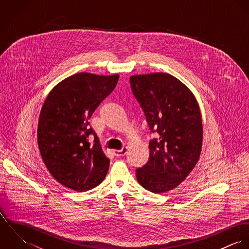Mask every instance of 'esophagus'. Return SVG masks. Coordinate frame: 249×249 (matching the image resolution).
Returning <instances> with one entry per match:
<instances>
[{
    "instance_id": "esophagus-1",
    "label": "esophagus",
    "mask_w": 249,
    "mask_h": 249,
    "mask_svg": "<svg viewBox=\"0 0 249 249\" xmlns=\"http://www.w3.org/2000/svg\"><path fill=\"white\" fill-rule=\"evenodd\" d=\"M126 152H127V146H124L123 148L114 151L116 156H124L126 154Z\"/></svg>"
}]
</instances>
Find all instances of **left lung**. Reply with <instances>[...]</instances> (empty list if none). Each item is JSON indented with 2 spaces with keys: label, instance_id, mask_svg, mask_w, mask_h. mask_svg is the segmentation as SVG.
Segmentation results:
<instances>
[{
  "label": "left lung",
  "instance_id": "8db88e82",
  "mask_svg": "<svg viewBox=\"0 0 249 249\" xmlns=\"http://www.w3.org/2000/svg\"><path fill=\"white\" fill-rule=\"evenodd\" d=\"M129 80L151 132L157 133L149 142V159L136 170V178L154 194L171 191L199 159L203 139L199 106L192 91L170 73L136 74Z\"/></svg>",
  "mask_w": 249,
  "mask_h": 249
}]
</instances>
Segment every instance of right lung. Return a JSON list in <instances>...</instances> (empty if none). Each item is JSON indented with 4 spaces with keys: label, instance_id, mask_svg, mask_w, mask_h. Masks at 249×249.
Wrapping results in <instances>:
<instances>
[{
    "label": "right lung",
    "instance_id": "right-lung-1",
    "mask_svg": "<svg viewBox=\"0 0 249 249\" xmlns=\"http://www.w3.org/2000/svg\"><path fill=\"white\" fill-rule=\"evenodd\" d=\"M119 74L78 72L56 84L41 108L37 142L48 171L76 192L97 187L107 177L110 160L89 119L114 90Z\"/></svg>",
    "mask_w": 249,
    "mask_h": 249
}]
</instances>
